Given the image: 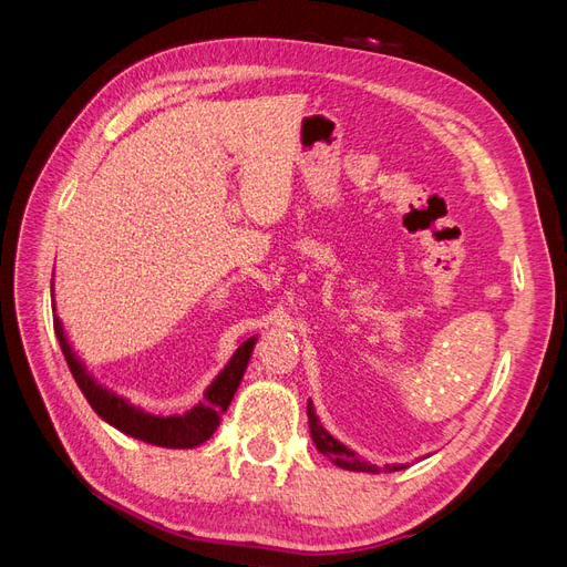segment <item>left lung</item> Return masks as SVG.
<instances>
[{
	"label": "left lung",
	"instance_id": "8db88e82",
	"mask_svg": "<svg viewBox=\"0 0 567 567\" xmlns=\"http://www.w3.org/2000/svg\"><path fill=\"white\" fill-rule=\"evenodd\" d=\"M307 423H310V435L317 444V450L329 456L336 466L346 468V471H359V473H379V466H373V463H367L359 458L354 452H350L346 444H340L331 433L323 431V425L319 423L317 414H315V406L312 402H307ZM388 471H400L402 466H385Z\"/></svg>",
	"mask_w": 567,
	"mask_h": 567
}]
</instances>
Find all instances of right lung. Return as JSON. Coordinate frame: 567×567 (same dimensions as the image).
I'll return each mask as SVG.
<instances>
[{
  "instance_id": "right-lung-1",
  "label": "right lung",
  "mask_w": 567,
  "mask_h": 567,
  "mask_svg": "<svg viewBox=\"0 0 567 567\" xmlns=\"http://www.w3.org/2000/svg\"><path fill=\"white\" fill-rule=\"evenodd\" d=\"M54 331L68 362V369H71L75 383L80 385L82 394L87 398V402L92 404L96 414L104 421H109L111 425H115L117 431H123L125 435L144 440L148 444H158V447H173V450H192V447H198V444H203L205 440H210V435L217 431L221 414H225L227 406L231 404L238 383L244 379V371L248 367V359L255 346V336L238 346L231 362L217 375L213 385L205 390L203 404L186 411L182 416L163 419V416L146 414V411L132 406L130 402L117 398V394L109 392L106 388L96 385V381L80 364V359L75 357L71 346H68L59 317H54Z\"/></svg>"
}]
</instances>
